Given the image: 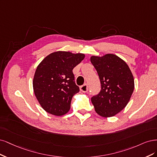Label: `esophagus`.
Returning a JSON list of instances; mask_svg holds the SVG:
<instances>
[{
  "mask_svg": "<svg viewBox=\"0 0 157 157\" xmlns=\"http://www.w3.org/2000/svg\"><path fill=\"white\" fill-rule=\"evenodd\" d=\"M88 86L87 84H84L80 87V90L83 93H87L88 91Z\"/></svg>",
  "mask_w": 157,
  "mask_h": 157,
  "instance_id": "34e87169",
  "label": "esophagus"
}]
</instances>
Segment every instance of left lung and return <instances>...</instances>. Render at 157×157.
<instances>
[{"label": "left lung", "mask_w": 157, "mask_h": 157, "mask_svg": "<svg viewBox=\"0 0 157 157\" xmlns=\"http://www.w3.org/2000/svg\"><path fill=\"white\" fill-rule=\"evenodd\" d=\"M90 62L101 83L100 93L91 98L94 109L102 117H113L129 102L134 89L133 75L127 64L113 54L92 56Z\"/></svg>", "instance_id": "8db88e82"}]
</instances>
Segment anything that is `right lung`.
<instances>
[{
	"label": "right lung",
	"instance_id": "1",
	"mask_svg": "<svg viewBox=\"0 0 157 157\" xmlns=\"http://www.w3.org/2000/svg\"><path fill=\"white\" fill-rule=\"evenodd\" d=\"M84 58L83 53L59 51L49 54L38 64L33 89L45 112L57 116L68 112L73 96L79 91L72 70Z\"/></svg>",
	"mask_w": 157,
	"mask_h": 157
}]
</instances>
